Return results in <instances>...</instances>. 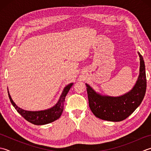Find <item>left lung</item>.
Listing matches in <instances>:
<instances>
[{"label":"left lung","mask_w":151,"mask_h":151,"mask_svg":"<svg viewBox=\"0 0 151 151\" xmlns=\"http://www.w3.org/2000/svg\"><path fill=\"white\" fill-rule=\"evenodd\" d=\"M138 54L140 58L139 75L134 88L128 93L119 97L102 96L86 84L90 108L96 117L120 122L128 118L140 105L145 95L147 79L143 58L139 52Z\"/></svg>","instance_id":"1"}]
</instances>
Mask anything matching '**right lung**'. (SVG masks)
Returning <instances> with one entry per match:
<instances>
[{
  "label": "right lung",
  "instance_id": "add662e5",
  "mask_svg": "<svg viewBox=\"0 0 151 151\" xmlns=\"http://www.w3.org/2000/svg\"><path fill=\"white\" fill-rule=\"evenodd\" d=\"M73 84V83H70L66 87H65L58 103H56L54 107L44 111H29L23 110V109L17 107L16 103L13 101L12 99L11 98V96L8 91V93L12 104L14 108L16 109V110L26 120H27L28 122L35 125H44L54 122V121L58 120L61 116L63 110L65 99L68 91H69Z\"/></svg>",
  "mask_w": 151,
  "mask_h": 151
}]
</instances>
